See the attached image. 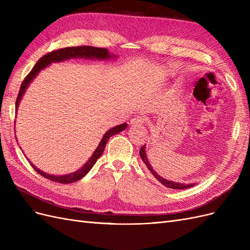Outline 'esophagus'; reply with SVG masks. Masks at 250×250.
<instances>
[{"label":"esophagus","instance_id":"1","mask_svg":"<svg viewBox=\"0 0 250 250\" xmlns=\"http://www.w3.org/2000/svg\"><path fill=\"white\" fill-rule=\"evenodd\" d=\"M144 124V119L141 117H135L130 120V125L131 126H141Z\"/></svg>","mask_w":250,"mask_h":250}]
</instances>
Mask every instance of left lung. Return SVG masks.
<instances>
[{
  "instance_id": "1",
  "label": "left lung",
  "mask_w": 250,
  "mask_h": 250,
  "mask_svg": "<svg viewBox=\"0 0 250 250\" xmlns=\"http://www.w3.org/2000/svg\"><path fill=\"white\" fill-rule=\"evenodd\" d=\"M140 155H141V158L142 161L144 162V164H145L147 166L148 170L152 173V175L160 181L161 184H163L165 187L167 188H174V190H185V188H192L194 187L195 185L197 184H181V183H175V181H172V180H168L166 179L164 177H162L161 175H158V174L154 171V169L152 168V166L150 165L149 163V160L147 157V153H146V145H144L141 149H140Z\"/></svg>"
}]
</instances>
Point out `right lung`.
Instances as JSON below:
<instances>
[{"instance_id":"add662e5","label":"right lung","mask_w":250,"mask_h":250,"mask_svg":"<svg viewBox=\"0 0 250 250\" xmlns=\"http://www.w3.org/2000/svg\"><path fill=\"white\" fill-rule=\"evenodd\" d=\"M118 56L115 55V54H110L107 49L89 47V46L69 47V48L59 49V50L48 53V54L42 56L39 60V62H37V63L33 66V69L31 70V72H30L27 75V77L25 78V80L22 81L21 88H20L18 99H17V103H16V110L18 111L19 104H20L21 100L22 99V96H24V94L27 90L30 83H31L34 80V78L41 73V71H42L43 69H46V67L49 66L51 63L65 62V60H69L71 58L109 60L111 58L115 59ZM126 128H127V123H124V124L115 126V127L110 128V129H108L106 132L104 133L102 140L99 143V145H98V147L94 151L93 155L88 158V161L84 165H83L80 169H78L77 171H75L73 173H70V174H64V175H52V174L43 172L41 169L35 167V166L31 162H30L28 158H27V160L29 161L30 164H31V166L34 168V170L37 173H40L41 175H42L43 177H46V178H48L52 181H56V183H60V184H72V183H75V181H78L82 177H84L86 174L90 171V169L94 167V165L96 164L98 158H99L102 155L103 151L105 149V146H106V144H107L109 138L112 137V135H115V134L121 132V131L125 130ZM14 129H16V128H14Z\"/></svg>"}]
</instances>
